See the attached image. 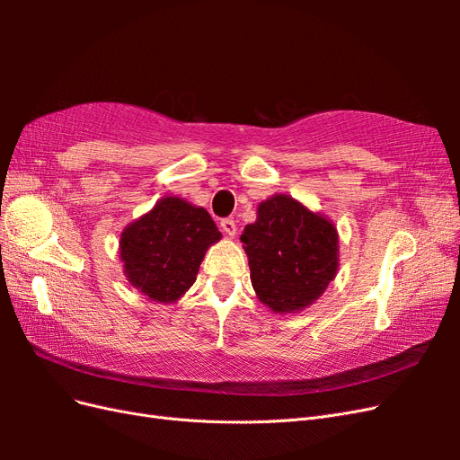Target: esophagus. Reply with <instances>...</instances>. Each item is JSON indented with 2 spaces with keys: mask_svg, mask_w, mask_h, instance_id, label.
<instances>
[{
  "mask_svg": "<svg viewBox=\"0 0 460 460\" xmlns=\"http://www.w3.org/2000/svg\"><path fill=\"white\" fill-rule=\"evenodd\" d=\"M220 230L225 232L226 235H230V238H234L235 232H238V226H235V222L232 218H222L220 220Z\"/></svg>",
  "mask_w": 460,
  "mask_h": 460,
  "instance_id": "esophagus-1",
  "label": "esophagus"
}]
</instances>
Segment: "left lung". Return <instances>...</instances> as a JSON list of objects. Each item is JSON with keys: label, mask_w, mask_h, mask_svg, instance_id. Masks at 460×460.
<instances>
[{"label": "left lung", "mask_w": 460, "mask_h": 460, "mask_svg": "<svg viewBox=\"0 0 460 460\" xmlns=\"http://www.w3.org/2000/svg\"><path fill=\"white\" fill-rule=\"evenodd\" d=\"M257 299L272 313L307 309L324 294L340 267L333 222L286 193L257 207V220L242 234Z\"/></svg>", "instance_id": "left-lung-1"}]
</instances>
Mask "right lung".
<instances>
[{"mask_svg":"<svg viewBox=\"0 0 460 460\" xmlns=\"http://www.w3.org/2000/svg\"><path fill=\"white\" fill-rule=\"evenodd\" d=\"M220 238L203 207L166 196L122 230L124 276L146 299L174 303L196 282L207 249Z\"/></svg>","mask_w":460,"mask_h":460,"instance_id":"add662e5","label":"right lung"}]
</instances>
